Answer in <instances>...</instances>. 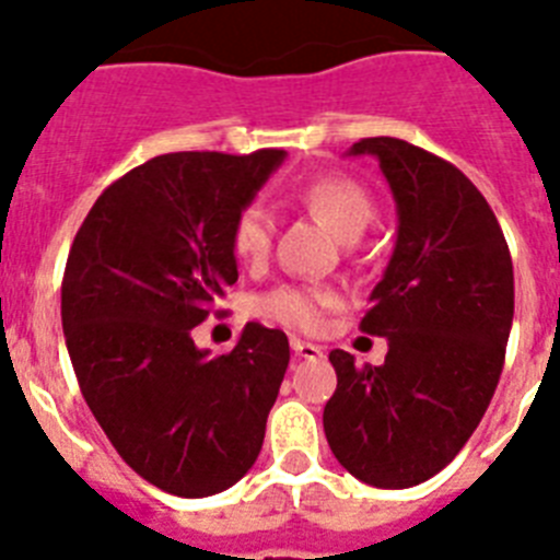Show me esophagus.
I'll list each match as a JSON object with an SVG mask.
<instances>
[{"mask_svg":"<svg viewBox=\"0 0 560 560\" xmlns=\"http://www.w3.org/2000/svg\"><path fill=\"white\" fill-rule=\"evenodd\" d=\"M291 352L303 360H317L323 358V349L317 343H308V340H300V337H291Z\"/></svg>","mask_w":560,"mask_h":560,"instance_id":"1","label":"esophagus"}]
</instances>
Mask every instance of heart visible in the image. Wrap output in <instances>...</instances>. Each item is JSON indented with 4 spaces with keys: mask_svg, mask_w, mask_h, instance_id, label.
I'll return each mask as SVG.
<instances>
[{
    "mask_svg": "<svg viewBox=\"0 0 560 560\" xmlns=\"http://www.w3.org/2000/svg\"><path fill=\"white\" fill-rule=\"evenodd\" d=\"M298 200L346 243H354L374 217L372 197L366 188L354 183L352 177H340V174H326V177L306 183L298 191ZM229 246L240 266L262 269L275 248V217L269 208L262 202H248L246 208H240L231 223ZM337 300H340L337 291L326 289V285L283 283L254 300V312L266 320L280 323L285 329L317 331L326 320V312L337 306Z\"/></svg>",
    "mask_w": 560,
    "mask_h": 560,
    "instance_id": "heart-1",
    "label": "heart"
}]
</instances>
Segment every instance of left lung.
I'll use <instances>...</instances> for the list:
<instances>
[{"mask_svg":"<svg viewBox=\"0 0 560 560\" xmlns=\"http://www.w3.org/2000/svg\"><path fill=\"white\" fill-rule=\"evenodd\" d=\"M397 202V243L360 329L386 337L383 366L329 354L331 452L377 489L423 483L472 438L501 381L515 312L510 246L464 171L395 137H366Z\"/></svg>","mask_w":560,"mask_h":560,"instance_id":"8db88e82","label":"left lung"}]
</instances>
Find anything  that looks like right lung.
I'll return each instance as SVG.
<instances>
[{
	"instance_id": "obj_1",
	"label": "right lung",
	"mask_w": 560,
	"mask_h": 560,
	"mask_svg": "<svg viewBox=\"0 0 560 560\" xmlns=\"http://www.w3.org/2000/svg\"><path fill=\"white\" fill-rule=\"evenodd\" d=\"M283 156H154L100 194L68 254L62 329L82 397L125 464L171 495H217L260 455L289 337L248 323L211 358L191 329L237 283L231 223Z\"/></svg>"
}]
</instances>
